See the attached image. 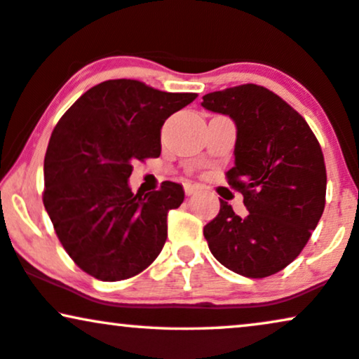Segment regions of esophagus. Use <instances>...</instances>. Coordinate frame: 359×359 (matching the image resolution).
<instances>
[{
	"instance_id": "obj_1",
	"label": "esophagus",
	"mask_w": 359,
	"mask_h": 359,
	"mask_svg": "<svg viewBox=\"0 0 359 359\" xmlns=\"http://www.w3.org/2000/svg\"><path fill=\"white\" fill-rule=\"evenodd\" d=\"M184 190H185V195H194V194L198 192V187H197V185H192V184H185Z\"/></svg>"
}]
</instances>
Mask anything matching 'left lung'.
<instances>
[{"mask_svg":"<svg viewBox=\"0 0 359 359\" xmlns=\"http://www.w3.org/2000/svg\"><path fill=\"white\" fill-rule=\"evenodd\" d=\"M202 106L237 126L235 165L226 182L247 215L220 201L203 226L212 255L248 278H265L300 255L325 210L326 167L318 139L294 109L257 84L208 93Z\"/></svg>","mask_w":359,"mask_h":359,"instance_id":"obj_1","label":"left lung"}]
</instances>
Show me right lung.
Instances as JSON below:
<instances>
[{
	"instance_id": "obj_1",
	"label": "right lung",
	"mask_w": 359,
	"mask_h": 359,
	"mask_svg": "<svg viewBox=\"0 0 359 359\" xmlns=\"http://www.w3.org/2000/svg\"><path fill=\"white\" fill-rule=\"evenodd\" d=\"M195 93H164L134 79L94 86L59 119L44 156L43 203L65 250L102 281L130 278L156 260L180 184L133 194L134 162L161 156V129Z\"/></svg>"
}]
</instances>
